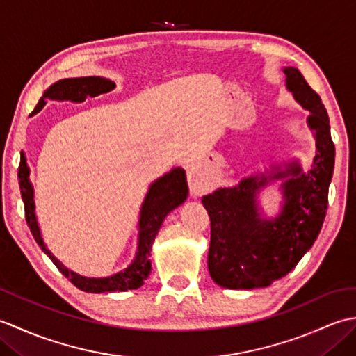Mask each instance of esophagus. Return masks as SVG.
<instances>
[{
  "label": "esophagus",
  "instance_id": "obj_1",
  "mask_svg": "<svg viewBox=\"0 0 356 356\" xmlns=\"http://www.w3.org/2000/svg\"><path fill=\"white\" fill-rule=\"evenodd\" d=\"M200 177H202L200 170L190 168V171H188V184H190V188L194 193L200 191Z\"/></svg>",
  "mask_w": 356,
  "mask_h": 356
}]
</instances>
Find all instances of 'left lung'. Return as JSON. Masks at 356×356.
<instances>
[{
    "label": "left lung",
    "instance_id": "8db88e82",
    "mask_svg": "<svg viewBox=\"0 0 356 356\" xmlns=\"http://www.w3.org/2000/svg\"><path fill=\"white\" fill-rule=\"evenodd\" d=\"M286 88L309 111L315 157L307 174L295 161L272 166L269 176H249L237 186L218 188L202 199L211 220L208 269L228 289L266 287L297 266L318 237L327 211L335 145L321 97L295 67H286ZM284 178V207L275 219H261L254 194L270 179Z\"/></svg>",
    "mask_w": 356,
    "mask_h": 356
}]
</instances>
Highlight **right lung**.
<instances>
[{
  "label": "right lung",
  "mask_w": 356,
  "mask_h": 356,
  "mask_svg": "<svg viewBox=\"0 0 356 356\" xmlns=\"http://www.w3.org/2000/svg\"><path fill=\"white\" fill-rule=\"evenodd\" d=\"M116 84L110 79L101 76H86V78H69L55 82L45 90L42 97L38 102L33 115L41 111L42 107L49 99L51 101H72V102H84L87 96H99L102 93H108ZM30 170L26 162L24 153H21L18 179H19V190L21 197L24 202L26 220L30 231H32L36 243L41 246L42 251L49 255V259L55 263V266L63 272L70 282L81 291L101 293V292H125L130 289H138L145 282L151 272V246L157 236L159 229L174 208L186 200L188 197V185H186V174L182 168H172L170 172L163 174L162 177L154 180L149 185L148 193L143 199L140 216H139V238H138V251H136L134 260L128 268L118 272L115 275L104 277V278H90L82 277L76 272L67 269L64 264L53 255L47 246H45L40 226H38L36 214H35V195L33 188L29 180Z\"/></svg>",
  "instance_id": "add662e5"
}]
</instances>
